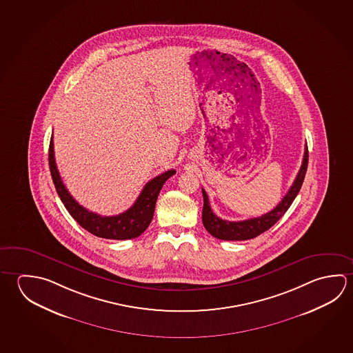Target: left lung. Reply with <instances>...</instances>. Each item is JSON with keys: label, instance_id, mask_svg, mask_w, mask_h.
Returning a JSON list of instances; mask_svg holds the SVG:
<instances>
[{"label": "left lung", "instance_id": "obj_1", "mask_svg": "<svg viewBox=\"0 0 353 353\" xmlns=\"http://www.w3.org/2000/svg\"><path fill=\"white\" fill-rule=\"evenodd\" d=\"M307 162H309V150L306 145L303 165H301L300 171H299L294 183L291 185L290 190L285 194L281 202L274 210L268 212L263 216L250 218V219H245L241 222H229V221H224L222 218L216 216L210 208L207 193L202 188V193H203L202 222H203L204 228L207 229L208 233L213 235L214 238L222 239V241H248V239H253L255 236L264 233L268 229L272 228V225L278 222L281 216H284L285 212L289 210V207L294 202L297 193L300 192L306 170H307Z\"/></svg>", "mask_w": 353, "mask_h": 353}]
</instances>
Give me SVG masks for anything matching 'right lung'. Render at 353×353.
Masks as SVG:
<instances>
[{
    "mask_svg": "<svg viewBox=\"0 0 353 353\" xmlns=\"http://www.w3.org/2000/svg\"><path fill=\"white\" fill-rule=\"evenodd\" d=\"M48 160L50 174L53 183L56 185L57 193L62 199L63 204L70 213V216H73L83 228L87 229L89 233L100 238L117 241L132 239L143 234L152 221L156 201L161 191L162 185L171 176L176 174L174 170H168L166 172L156 176L155 179H151L145 185L135 203L132 204V207L129 210H125L118 216H103L84 208L72 197V194L65 188L57 168L53 137L50 139Z\"/></svg>",
    "mask_w": 353,
    "mask_h": 353,
    "instance_id": "add662e5",
    "label": "right lung"
}]
</instances>
